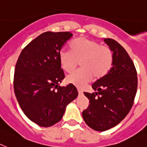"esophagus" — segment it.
Listing matches in <instances>:
<instances>
[{
	"instance_id": "34e87169",
	"label": "esophagus",
	"mask_w": 147,
	"mask_h": 147,
	"mask_svg": "<svg viewBox=\"0 0 147 147\" xmlns=\"http://www.w3.org/2000/svg\"><path fill=\"white\" fill-rule=\"evenodd\" d=\"M78 92L79 95H82L83 94V90L81 89H80V88H78Z\"/></svg>"
}]
</instances>
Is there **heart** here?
Wrapping results in <instances>:
<instances>
[{
  "label": "heart",
  "instance_id": "b5f03b06",
  "mask_svg": "<svg viewBox=\"0 0 147 147\" xmlns=\"http://www.w3.org/2000/svg\"><path fill=\"white\" fill-rule=\"evenodd\" d=\"M70 49H61L58 60L61 68L72 72L80 61V69L66 77L67 82L81 87L92 77L99 79L110 71L113 63V53L109 47L86 38H81L70 43Z\"/></svg>",
  "mask_w": 147,
  "mask_h": 147
}]
</instances>
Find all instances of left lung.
<instances>
[{
	"mask_svg": "<svg viewBox=\"0 0 147 147\" xmlns=\"http://www.w3.org/2000/svg\"><path fill=\"white\" fill-rule=\"evenodd\" d=\"M104 40L113 53V63L110 71L92 85L95 92H84L89 105L82 112L86 124L99 132L124 119L133 105L138 87L137 72L127 51L113 39Z\"/></svg>",
	"mask_w": 147,
	"mask_h": 147,
	"instance_id": "left-lung-1",
	"label": "left lung"
}]
</instances>
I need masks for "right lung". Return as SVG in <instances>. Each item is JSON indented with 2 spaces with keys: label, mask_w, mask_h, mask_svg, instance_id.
<instances>
[{
  "label": "right lung",
  "mask_w": 147,
  "mask_h": 147,
  "mask_svg": "<svg viewBox=\"0 0 147 147\" xmlns=\"http://www.w3.org/2000/svg\"><path fill=\"white\" fill-rule=\"evenodd\" d=\"M72 36L69 32L42 33L23 49L16 63L15 96L26 117L40 127L59 122L78 95L73 84L59 86L65 75L58 54Z\"/></svg>",
  "instance_id": "add662e5"
}]
</instances>
